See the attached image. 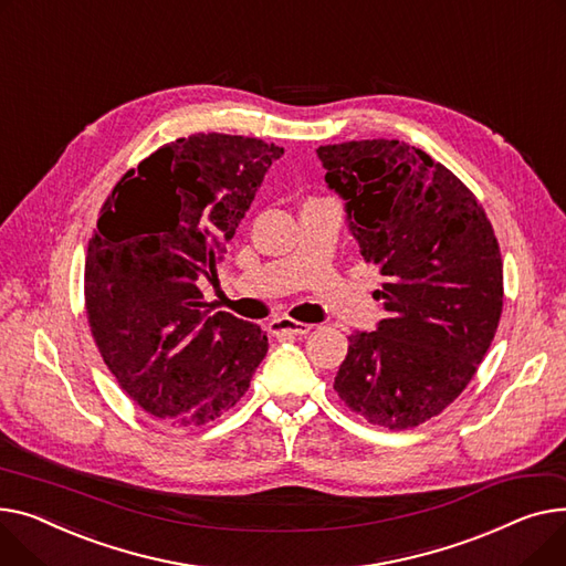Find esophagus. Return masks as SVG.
<instances>
[{
	"label": "esophagus",
	"instance_id": "obj_1",
	"mask_svg": "<svg viewBox=\"0 0 566 566\" xmlns=\"http://www.w3.org/2000/svg\"><path fill=\"white\" fill-rule=\"evenodd\" d=\"M311 324H306V322H294V319H290V317H276V319H272L270 322V331L274 336H283V334H287V336H306V334H311Z\"/></svg>",
	"mask_w": 566,
	"mask_h": 566
}]
</instances>
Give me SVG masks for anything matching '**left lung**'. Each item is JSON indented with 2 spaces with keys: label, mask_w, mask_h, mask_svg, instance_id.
<instances>
[{
  "label": "left lung",
  "mask_w": 566,
  "mask_h": 566,
  "mask_svg": "<svg viewBox=\"0 0 566 566\" xmlns=\"http://www.w3.org/2000/svg\"><path fill=\"white\" fill-rule=\"evenodd\" d=\"M365 262L384 276L386 319L349 336L340 400L368 422L409 429L469 386L503 313V260L473 191L395 139L319 146Z\"/></svg>",
  "instance_id": "left-lung-1"
}]
</instances>
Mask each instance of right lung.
<instances>
[{
    "mask_svg": "<svg viewBox=\"0 0 566 566\" xmlns=\"http://www.w3.org/2000/svg\"><path fill=\"white\" fill-rule=\"evenodd\" d=\"M283 148L191 135L127 171L99 210L84 264L93 340L146 413L201 427L240 402L268 354L258 324L206 311L196 281L226 244Z\"/></svg>",
    "mask_w": 566,
    "mask_h": 566,
    "instance_id": "right-lung-1",
    "label": "right lung"
}]
</instances>
